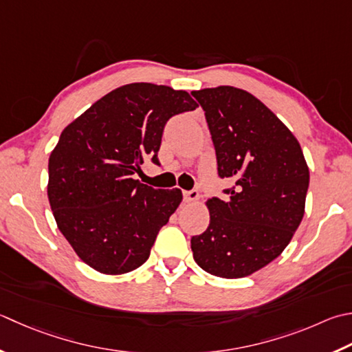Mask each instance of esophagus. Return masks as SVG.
I'll return each mask as SVG.
<instances>
[{"label":"esophagus","mask_w":352,"mask_h":352,"mask_svg":"<svg viewBox=\"0 0 352 352\" xmlns=\"http://www.w3.org/2000/svg\"><path fill=\"white\" fill-rule=\"evenodd\" d=\"M183 197H184V201H186V203H194V201H197V199H198L199 194H198V190L192 189V190L183 192Z\"/></svg>","instance_id":"34e87169"}]
</instances>
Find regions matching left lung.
I'll return each mask as SVG.
<instances>
[{
    "mask_svg": "<svg viewBox=\"0 0 352 352\" xmlns=\"http://www.w3.org/2000/svg\"><path fill=\"white\" fill-rule=\"evenodd\" d=\"M204 109L218 175L235 182L208 199L209 227L192 236L195 263L236 279L284 252L304 218L309 170L298 139L253 94L223 85L192 91Z\"/></svg>",
    "mask_w": 352,
    "mask_h": 352,
    "instance_id": "1",
    "label": "left lung"
}]
</instances>
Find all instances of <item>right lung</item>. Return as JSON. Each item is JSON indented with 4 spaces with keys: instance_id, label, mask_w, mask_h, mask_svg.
<instances>
[{
    "instance_id": "add662e5",
    "label": "right lung",
    "mask_w": 352,
    "mask_h": 352,
    "mask_svg": "<svg viewBox=\"0 0 352 352\" xmlns=\"http://www.w3.org/2000/svg\"><path fill=\"white\" fill-rule=\"evenodd\" d=\"M197 107L183 89L135 82L103 96L62 131L48 158V201L62 235L94 270L123 274L146 263L183 195L134 175L146 158L160 164L170 117Z\"/></svg>"
}]
</instances>
